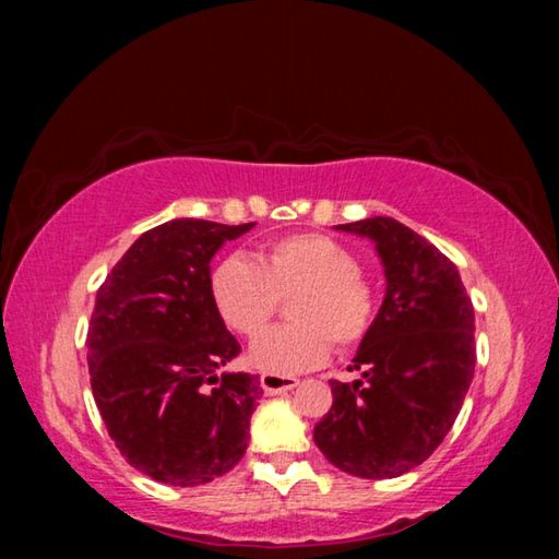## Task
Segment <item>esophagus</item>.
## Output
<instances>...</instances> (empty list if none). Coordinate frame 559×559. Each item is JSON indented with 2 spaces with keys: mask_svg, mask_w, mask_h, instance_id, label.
I'll list each match as a JSON object with an SVG mask.
<instances>
[{
  "mask_svg": "<svg viewBox=\"0 0 559 559\" xmlns=\"http://www.w3.org/2000/svg\"><path fill=\"white\" fill-rule=\"evenodd\" d=\"M293 386H298L296 377H283V374H261V390L266 394H283L290 392Z\"/></svg>",
  "mask_w": 559,
  "mask_h": 559,
  "instance_id": "1",
  "label": "esophagus"
}]
</instances>
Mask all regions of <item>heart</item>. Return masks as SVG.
<instances>
[{"instance_id":"heart-1","label":"heart","mask_w":559,"mask_h":559,"mask_svg":"<svg viewBox=\"0 0 559 559\" xmlns=\"http://www.w3.org/2000/svg\"><path fill=\"white\" fill-rule=\"evenodd\" d=\"M212 293L226 325L246 337L259 335L290 302L296 323L253 340L249 362L269 374L316 370L333 353L353 349L374 325V290L359 259L325 234H290L271 241L259 261L224 259L212 273Z\"/></svg>"}]
</instances>
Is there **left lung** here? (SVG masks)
I'll use <instances>...</instances> for the list:
<instances>
[{"mask_svg":"<svg viewBox=\"0 0 559 559\" xmlns=\"http://www.w3.org/2000/svg\"><path fill=\"white\" fill-rule=\"evenodd\" d=\"M374 241L386 293L349 370L330 380L333 406L316 424L325 459L349 476L396 478L451 431L476 367V318L453 263L392 216L340 224Z\"/></svg>","mask_w":559,"mask_h":559,"instance_id":"left-lung-1","label":"left lung"}]
</instances>
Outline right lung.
<instances>
[{
    "label": "right lung",
    "instance_id": "1",
    "mask_svg": "<svg viewBox=\"0 0 559 559\" xmlns=\"http://www.w3.org/2000/svg\"><path fill=\"white\" fill-rule=\"evenodd\" d=\"M251 224L173 219L145 231L98 288L88 323L93 400L132 468L169 486L224 476L249 447L259 377L214 302L210 261Z\"/></svg>",
    "mask_w": 559,
    "mask_h": 559
}]
</instances>
